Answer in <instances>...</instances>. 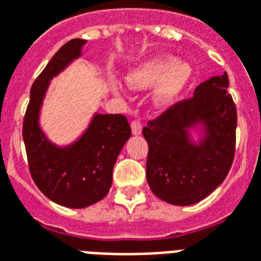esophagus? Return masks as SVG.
<instances>
[{
	"instance_id": "obj_1",
	"label": "esophagus",
	"mask_w": 261,
	"mask_h": 261,
	"mask_svg": "<svg viewBox=\"0 0 261 261\" xmlns=\"http://www.w3.org/2000/svg\"><path fill=\"white\" fill-rule=\"evenodd\" d=\"M130 128H132V133L135 136H139L141 133V124L139 121H133L132 124H130Z\"/></svg>"
}]
</instances>
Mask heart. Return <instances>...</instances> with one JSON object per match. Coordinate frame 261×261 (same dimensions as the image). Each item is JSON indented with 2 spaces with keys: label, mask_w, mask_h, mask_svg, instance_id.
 <instances>
[{
  "label": "heart",
  "mask_w": 261,
  "mask_h": 261,
  "mask_svg": "<svg viewBox=\"0 0 261 261\" xmlns=\"http://www.w3.org/2000/svg\"><path fill=\"white\" fill-rule=\"evenodd\" d=\"M193 68L189 62L177 60L171 54H158L147 58L129 70L126 84L135 91L152 88L151 102L158 110H167L174 106L191 84ZM117 94L120 90L114 87Z\"/></svg>",
  "instance_id": "heart-1"
}]
</instances>
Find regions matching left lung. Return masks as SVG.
<instances>
[{"label": "left lung", "mask_w": 261, "mask_h": 261, "mask_svg": "<svg viewBox=\"0 0 261 261\" xmlns=\"http://www.w3.org/2000/svg\"><path fill=\"white\" fill-rule=\"evenodd\" d=\"M227 73L201 83L143 129L148 143L147 181L156 197L173 205L205 199L229 173L236 149L237 110Z\"/></svg>", "instance_id": "1"}]
</instances>
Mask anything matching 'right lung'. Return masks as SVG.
I'll list each match as a JSON object with an SVG mask.
<instances>
[{"mask_svg":"<svg viewBox=\"0 0 261 261\" xmlns=\"http://www.w3.org/2000/svg\"><path fill=\"white\" fill-rule=\"evenodd\" d=\"M84 39H72L48 61L31 87L23 122L30 173L47 199L68 208H86L108 195L113 167L132 132L126 117L94 113L82 135L69 144L50 140L40 125V112L50 83L77 58Z\"/></svg>","mask_w":261,"mask_h":261,"instance_id":"1","label":"right lung"}]
</instances>
